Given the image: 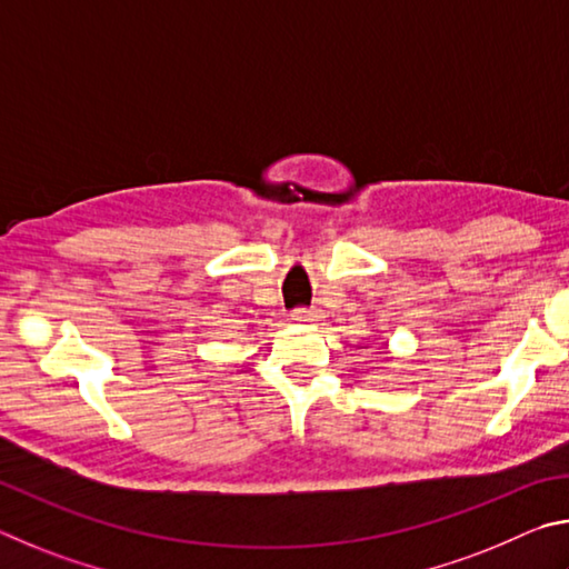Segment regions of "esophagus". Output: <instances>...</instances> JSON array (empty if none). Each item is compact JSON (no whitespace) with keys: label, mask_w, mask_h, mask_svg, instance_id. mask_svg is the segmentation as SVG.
<instances>
[{"label":"esophagus","mask_w":569,"mask_h":569,"mask_svg":"<svg viewBox=\"0 0 569 569\" xmlns=\"http://www.w3.org/2000/svg\"><path fill=\"white\" fill-rule=\"evenodd\" d=\"M292 320L295 322H317L320 320V312L317 310H307V307H297V310H292Z\"/></svg>","instance_id":"obj_1"}]
</instances>
